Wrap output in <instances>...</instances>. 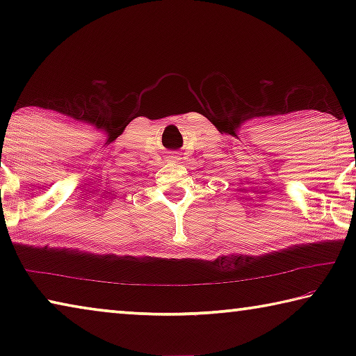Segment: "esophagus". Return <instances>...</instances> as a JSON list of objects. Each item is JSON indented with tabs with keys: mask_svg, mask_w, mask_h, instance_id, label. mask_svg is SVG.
Masks as SVG:
<instances>
[{
	"mask_svg": "<svg viewBox=\"0 0 356 356\" xmlns=\"http://www.w3.org/2000/svg\"><path fill=\"white\" fill-rule=\"evenodd\" d=\"M168 159H171V160H177V159H179V154L172 152V154H170V156H168Z\"/></svg>",
	"mask_w": 356,
	"mask_h": 356,
	"instance_id": "34e87169",
	"label": "esophagus"
}]
</instances>
